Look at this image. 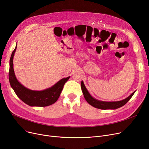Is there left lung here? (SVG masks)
I'll return each mask as SVG.
<instances>
[{
    "label": "left lung",
    "instance_id": "obj_1",
    "mask_svg": "<svg viewBox=\"0 0 149 149\" xmlns=\"http://www.w3.org/2000/svg\"><path fill=\"white\" fill-rule=\"evenodd\" d=\"M81 88L82 92L84 95V97H85V100L87 101V102L89 103V104L96 108L102 109H115L124 106L129 101V100L132 97L133 95L135 93V91L133 92L131 95H129L128 97L120 101L103 102V101L97 100L94 97H93L89 93L88 91L87 90L85 85H84V83L83 81H81Z\"/></svg>",
    "mask_w": 149,
    "mask_h": 149
}]
</instances>
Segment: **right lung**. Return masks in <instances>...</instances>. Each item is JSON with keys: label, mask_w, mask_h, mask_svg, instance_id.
Here are the masks:
<instances>
[{"label": "right lung", "mask_w": 149, "mask_h": 149, "mask_svg": "<svg viewBox=\"0 0 149 149\" xmlns=\"http://www.w3.org/2000/svg\"><path fill=\"white\" fill-rule=\"evenodd\" d=\"M16 46L13 51L10 60L9 81L11 88L18 97L31 107H47L53 104L59 98L65 83L69 77L64 78L52 87L42 91H33L24 86L16 79L13 69V57Z\"/></svg>", "instance_id": "add662e5"}]
</instances>
